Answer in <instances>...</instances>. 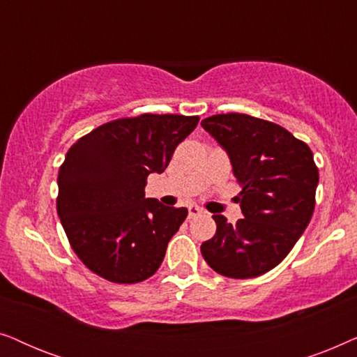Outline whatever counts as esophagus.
I'll use <instances>...</instances> for the list:
<instances>
[{
	"instance_id": "1",
	"label": "esophagus",
	"mask_w": 357,
	"mask_h": 357,
	"mask_svg": "<svg viewBox=\"0 0 357 357\" xmlns=\"http://www.w3.org/2000/svg\"><path fill=\"white\" fill-rule=\"evenodd\" d=\"M203 213H204L203 208L197 206V204H192V206H188V218L190 219L197 218V216H199V214H203Z\"/></svg>"
}]
</instances>
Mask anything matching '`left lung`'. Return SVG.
Segmentation results:
<instances>
[{
	"mask_svg": "<svg viewBox=\"0 0 357 357\" xmlns=\"http://www.w3.org/2000/svg\"><path fill=\"white\" fill-rule=\"evenodd\" d=\"M202 126L231 158L243 213L236 224L214 214L216 234L202 243V255L222 276H260L284 260L310 222L319 183L314 154L286 128L247 114L211 115Z\"/></svg>",
	"mask_w": 357,
	"mask_h": 357,
	"instance_id": "left-lung-1",
	"label": "left lung"
}]
</instances>
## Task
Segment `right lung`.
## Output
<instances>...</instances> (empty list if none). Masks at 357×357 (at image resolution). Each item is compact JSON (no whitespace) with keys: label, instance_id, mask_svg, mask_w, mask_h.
Instances as JSON below:
<instances>
[{"label":"right lung","instance_id":"obj_1","mask_svg":"<svg viewBox=\"0 0 357 357\" xmlns=\"http://www.w3.org/2000/svg\"><path fill=\"white\" fill-rule=\"evenodd\" d=\"M199 116L143 114L97 126L68 149L58 170L56 211L77 258L97 276L135 284L159 270L187 208L144 198Z\"/></svg>","mask_w":357,"mask_h":357}]
</instances>
